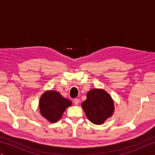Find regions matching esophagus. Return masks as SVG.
<instances>
[{
	"label": "esophagus",
	"instance_id": "1",
	"mask_svg": "<svg viewBox=\"0 0 155 155\" xmlns=\"http://www.w3.org/2000/svg\"><path fill=\"white\" fill-rule=\"evenodd\" d=\"M79 102H80V101H79V99H78V98H74V103L75 104H77V105L78 104Z\"/></svg>",
	"mask_w": 155,
	"mask_h": 155
}]
</instances>
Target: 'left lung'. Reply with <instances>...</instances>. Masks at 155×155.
Segmentation results:
<instances>
[{
	"label": "left lung",
	"instance_id": "obj_1",
	"mask_svg": "<svg viewBox=\"0 0 155 155\" xmlns=\"http://www.w3.org/2000/svg\"><path fill=\"white\" fill-rule=\"evenodd\" d=\"M82 108L88 119L95 124H103L114 110L113 98L101 88H94L88 92L87 100L82 103Z\"/></svg>",
	"mask_w": 155,
	"mask_h": 155
}]
</instances>
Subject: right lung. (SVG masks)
<instances>
[{
  "mask_svg": "<svg viewBox=\"0 0 155 155\" xmlns=\"http://www.w3.org/2000/svg\"><path fill=\"white\" fill-rule=\"evenodd\" d=\"M71 104L72 102L64 98L58 92L47 91L40 98L39 108L42 116L54 123L61 119L66 108Z\"/></svg>",
  "mask_w": 155,
  "mask_h": 155,
  "instance_id": "1",
  "label": "right lung"
}]
</instances>
